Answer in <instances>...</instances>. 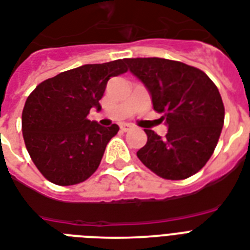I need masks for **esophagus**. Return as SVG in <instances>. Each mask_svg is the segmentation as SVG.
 I'll use <instances>...</instances> for the list:
<instances>
[{
    "label": "esophagus",
    "instance_id": "1",
    "mask_svg": "<svg viewBox=\"0 0 250 250\" xmlns=\"http://www.w3.org/2000/svg\"><path fill=\"white\" fill-rule=\"evenodd\" d=\"M120 129H121V130L123 131H129V130H131V129H133V125H131V124H121V125H120Z\"/></svg>",
    "mask_w": 250,
    "mask_h": 250
}]
</instances>
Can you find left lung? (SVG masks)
Here are the masks:
<instances>
[{
  "mask_svg": "<svg viewBox=\"0 0 250 250\" xmlns=\"http://www.w3.org/2000/svg\"><path fill=\"white\" fill-rule=\"evenodd\" d=\"M129 70L146 86L154 109L163 113L164 138L146 129L147 142L139 160L160 177L184 180L208 163L224 124L218 87L194 66L172 60L125 59Z\"/></svg>",
  "mask_w": 250,
  "mask_h": 250,
  "instance_id": "obj_1",
  "label": "left lung"
}]
</instances>
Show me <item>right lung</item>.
<instances>
[{"instance_id": "obj_1", "label": "right lung", "mask_w": 250, "mask_h": 250, "mask_svg": "<svg viewBox=\"0 0 250 250\" xmlns=\"http://www.w3.org/2000/svg\"><path fill=\"white\" fill-rule=\"evenodd\" d=\"M124 60L88 63L62 71L36 86L22 112L26 148L40 173L61 187L83 183L102 162L119 125L90 121L91 108L102 109L107 82L126 73Z\"/></svg>"}]
</instances>
